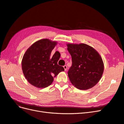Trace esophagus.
<instances>
[{"mask_svg":"<svg viewBox=\"0 0 124 124\" xmlns=\"http://www.w3.org/2000/svg\"><path fill=\"white\" fill-rule=\"evenodd\" d=\"M63 68H64L65 71H67V66L66 65H65L64 66H63Z\"/></svg>","mask_w":124,"mask_h":124,"instance_id":"esophagus-1","label":"esophagus"}]
</instances>
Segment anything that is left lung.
Returning <instances> with one entry per match:
<instances>
[{
	"instance_id": "8db88e82",
	"label": "left lung",
	"mask_w": 124,
	"mask_h": 124,
	"mask_svg": "<svg viewBox=\"0 0 124 124\" xmlns=\"http://www.w3.org/2000/svg\"><path fill=\"white\" fill-rule=\"evenodd\" d=\"M72 58L68 75L75 87L86 90L93 87L100 80L104 71L102 58L94 48L84 43L67 44Z\"/></svg>"
}]
</instances>
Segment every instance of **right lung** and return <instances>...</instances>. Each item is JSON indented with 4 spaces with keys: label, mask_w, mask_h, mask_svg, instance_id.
Here are the masks:
<instances>
[{
    "label": "right lung",
    "mask_w": 124,
    "mask_h": 124,
    "mask_svg": "<svg viewBox=\"0 0 124 124\" xmlns=\"http://www.w3.org/2000/svg\"><path fill=\"white\" fill-rule=\"evenodd\" d=\"M57 42L48 39L36 41L24 54L22 68L25 77L30 84L38 88L50 85L54 78L64 71L63 67L57 64L61 56L56 51L51 56L52 51Z\"/></svg>",
    "instance_id": "add662e5"
}]
</instances>
